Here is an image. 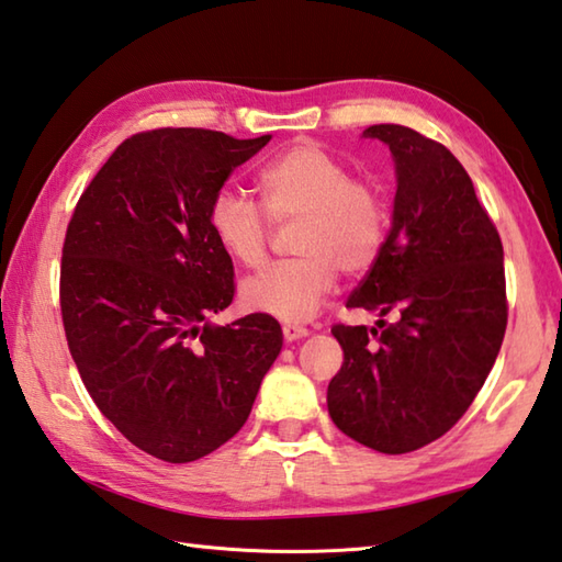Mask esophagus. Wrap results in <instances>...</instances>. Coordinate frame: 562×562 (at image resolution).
<instances>
[{
	"label": "esophagus",
	"mask_w": 562,
	"mask_h": 562,
	"mask_svg": "<svg viewBox=\"0 0 562 562\" xmlns=\"http://www.w3.org/2000/svg\"><path fill=\"white\" fill-rule=\"evenodd\" d=\"M282 334L288 341H297V339H304V336L310 334V329H304V326H300V324H284Z\"/></svg>",
	"instance_id": "obj_1"
}]
</instances>
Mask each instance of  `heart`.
<instances>
[{
    "label": "heart",
    "instance_id": "heart-1",
    "mask_svg": "<svg viewBox=\"0 0 562 562\" xmlns=\"http://www.w3.org/2000/svg\"><path fill=\"white\" fill-rule=\"evenodd\" d=\"M260 206L231 189L213 193L206 223L213 240L243 268L268 258L270 221L297 223V258L272 265L243 282L248 310L282 322H307L336 282L369 272L387 238V201L379 183L349 177V167L316 142H297L274 157L258 177Z\"/></svg>",
    "mask_w": 562,
    "mask_h": 562
}]
</instances>
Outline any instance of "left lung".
<instances>
[{"label":"left lung","instance_id":"left-lung-1","mask_svg":"<svg viewBox=\"0 0 562 562\" xmlns=\"http://www.w3.org/2000/svg\"><path fill=\"white\" fill-rule=\"evenodd\" d=\"M363 137L391 149L397 189L385 248L346 307L381 319L379 329L334 324L344 363L326 405L351 440L405 454L452 430L492 371L508 319L504 248L445 145L403 125Z\"/></svg>","mask_w":562,"mask_h":562}]
</instances>
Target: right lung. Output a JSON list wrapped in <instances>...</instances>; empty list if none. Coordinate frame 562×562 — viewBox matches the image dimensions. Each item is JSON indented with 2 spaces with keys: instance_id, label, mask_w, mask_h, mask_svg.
<instances>
[{
  "instance_id": "right-lung-1",
  "label": "right lung",
  "mask_w": 562,
  "mask_h": 562,
  "mask_svg": "<svg viewBox=\"0 0 562 562\" xmlns=\"http://www.w3.org/2000/svg\"><path fill=\"white\" fill-rule=\"evenodd\" d=\"M268 142L139 132L112 151L68 223L60 314L70 356L98 411L171 464L211 454L246 425L282 349L270 314L209 322L236 294L209 203Z\"/></svg>"
}]
</instances>
